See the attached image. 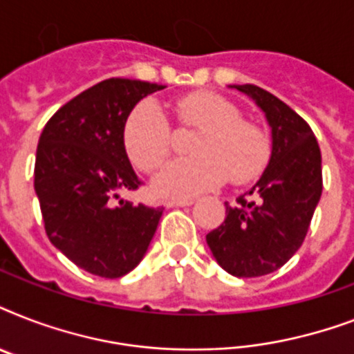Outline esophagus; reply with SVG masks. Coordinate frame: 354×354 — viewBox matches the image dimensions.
Listing matches in <instances>:
<instances>
[{"instance_id":"34e87169","label":"esophagus","mask_w":354,"mask_h":354,"mask_svg":"<svg viewBox=\"0 0 354 354\" xmlns=\"http://www.w3.org/2000/svg\"><path fill=\"white\" fill-rule=\"evenodd\" d=\"M193 204L191 198H169L165 202L167 207H185V205Z\"/></svg>"}]
</instances>
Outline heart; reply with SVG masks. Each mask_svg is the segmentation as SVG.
Here are the masks:
<instances>
[{
	"instance_id": "obj_1",
	"label": "heart",
	"mask_w": 354,
	"mask_h": 354,
	"mask_svg": "<svg viewBox=\"0 0 354 354\" xmlns=\"http://www.w3.org/2000/svg\"><path fill=\"white\" fill-rule=\"evenodd\" d=\"M182 130H200L191 145L194 158L178 160L154 180V189L167 196H193L226 182H255L270 163L272 139L264 128L242 119L241 110L222 95L194 91L176 102ZM128 158L143 172L158 171L172 152L174 133L160 104L141 101L122 124Z\"/></svg>"
}]
</instances>
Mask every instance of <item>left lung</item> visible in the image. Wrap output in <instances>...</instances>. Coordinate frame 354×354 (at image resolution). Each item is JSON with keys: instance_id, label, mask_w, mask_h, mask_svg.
<instances>
[{"instance_id": "left-lung-1", "label": "left lung", "mask_w": 354, "mask_h": 354, "mask_svg": "<svg viewBox=\"0 0 354 354\" xmlns=\"http://www.w3.org/2000/svg\"><path fill=\"white\" fill-rule=\"evenodd\" d=\"M257 102L272 127V158L253 189L226 202V218L205 235L216 263L235 277L279 270L301 248L322 196V152L307 121L270 91L235 86Z\"/></svg>"}]
</instances>
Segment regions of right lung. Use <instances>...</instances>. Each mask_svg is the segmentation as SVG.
I'll use <instances>...</instances> for the list:
<instances>
[{
  "label": "right lung",
  "instance_id": "obj_1",
  "mask_svg": "<svg viewBox=\"0 0 354 354\" xmlns=\"http://www.w3.org/2000/svg\"><path fill=\"white\" fill-rule=\"evenodd\" d=\"M163 88L102 80L66 102L38 141L35 191L47 236L69 261L99 277L132 272L163 213L121 198L141 185L122 145L124 119L143 97Z\"/></svg>",
  "mask_w": 354,
  "mask_h": 354
}]
</instances>
